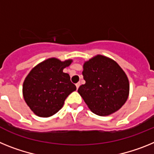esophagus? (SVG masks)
I'll list each match as a JSON object with an SVG mask.
<instances>
[{"mask_svg": "<svg viewBox=\"0 0 154 154\" xmlns=\"http://www.w3.org/2000/svg\"><path fill=\"white\" fill-rule=\"evenodd\" d=\"M80 85H81V83H80V82H78V83H77V84H76V87H77V89H78L79 87H80Z\"/></svg>", "mask_w": 154, "mask_h": 154, "instance_id": "esophagus-1", "label": "esophagus"}]
</instances>
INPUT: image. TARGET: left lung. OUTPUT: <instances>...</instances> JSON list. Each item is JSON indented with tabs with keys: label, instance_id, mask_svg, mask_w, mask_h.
<instances>
[{
	"label": "left lung",
	"instance_id": "obj_1",
	"mask_svg": "<svg viewBox=\"0 0 154 154\" xmlns=\"http://www.w3.org/2000/svg\"><path fill=\"white\" fill-rule=\"evenodd\" d=\"M86 83L78 88L88 108L97 116H109L125 104L129 90V80L119 64L97 55L84 64Z\"/></svg>",
	"mask_w": 154,
	"mask_h": 154
}]
</instances>
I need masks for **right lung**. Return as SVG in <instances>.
Returning a JSON list of instances; mask_svg holds the SVG:
<instances>
[{"mask_svg": "<svg viewBox=\"0 0 154 154\" xmlns=\"http://www.w3.org/2000/svg\"><path fill=\"white\" fill-rule=\"evenodd\" d=\"M48 59L35 66L23 84V96L31 110L40 117H49L62 109L69 94L76 91L68 73L63 69L71 63Z\"/></svg>", "mask_w": 154, "mask_h": 154, "instance_id": "add662e5", "label": "right lung"}]
</instances>
